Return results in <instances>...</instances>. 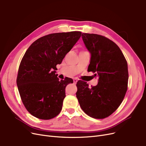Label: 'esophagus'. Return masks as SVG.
<instances>
[{
	"mask_svg": "<svg viewBox=\"0 0 146 146\" xmlns=\"http://www.w3.org/2000/svg\"><path fill=\"white\" fill-rule=\"evenodd\" d=\"M77 82H78V80H77V79H73V82H74V84H76Z\"/></svg>",
	"mask_w": 146,
	"mask_h": 146,
	"instance_id": "esophagus-1",
	"label": "esophagus"
}]
</instances>
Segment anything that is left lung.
<instances>
[{
	"label": "left lung",
	"mask_w": 146,
	"mask_h": 146,
	"mask_svg": "<svg viewBox=\"0 0 146 146\" xmlns=\"http://www.w3.org/2000/svg\"><path fill=\"white\" fill-rule=\"evenodd\" d=\"M82 40L91 54L88 71L98 77V84L89 88L77 82L76 97L81 109L91 117L104 119L115 111L128 88V64L116 44L104 36L82 33Z\"/></svg>",
	"instance_id": "left-lung-1"
}]
</instances>
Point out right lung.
Here are the masks:
<instances>
[{"label": "right lung", "instance_id": "obj_1", "mask_svg": "<svg viewBox=\"0 0 146 146\" xmlns=\"http://www.w3.org/2000/svg\"><path fill=\"white\" fill-rule=\"evenodd\" d=\"M80 31L52 33L35 41L26 50L18 69L17 84L22 102L33 116L49 120L60 113L71 78L59 81L56 66L81 36Z\"/></svg>", "mask_w": 146, "mask_h": 146}]
</instances>
